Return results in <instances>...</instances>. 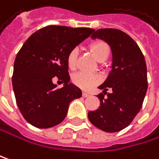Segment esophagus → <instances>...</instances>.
I'll use <instances>...</instances> for the list:
<instances>
[{
	"instance_id": "1",
	"label": "esophagus",
	"mask_w": 159,
	"mask_h": 159,
	"mask_svg": "<svg viewBox=\"0 0 159 159\" xmlns=\"http://www.w3.org/2000/svg\"><path fill=\"white\" fill-rule=\"evenodd\" d=\"M82 95H83V97H84V98H88V97H90V94H89V93H88V92H86V91H84Z\"/></svg>"
}]
</instances>
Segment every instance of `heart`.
<instances>
[{
  "instance_id": "heart-1",
  "label": "heart",
  "mask_w": 159,
  "mask_h": 159,
  "mask_svg": "<svg viewBox=\"0 0 159 159\" xmlns=\"http://www.w3.org/2000/svg\"><path fill=\"white\" fill-rule=\"evenodd\" d=\"M89 49L93 56L99 61H104L109 54H110V47L109 45L102 41H95L90 43ZM78 50L76 48L71 49L68 56H67V65L69 69L74 70L76 67V60H77ZM72 83L82 89L88 90L92 89L93 87L97 86L101 82V77L96 74H89L86 72H77L71 78Z\"/></svg>"
}]
</instances>
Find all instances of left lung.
Here are the masks:
<instances>
[{
	"instance_id": "left-lung-1",
	"label": "left lung",
	"mask_w": 159,
	"mask_h": 159,
	"mask_svg": "<svg viewBox=\"0 0 159 159\" xmlns=\"http://www.w3.org/2000/svg\"><path fill=\"white\" fill-rule=\"evenodd\" d=\"M91 37L111 46L113 65L106 81L99 87L103 89L98 95L101 104L89 112V119L103 131L117 132L133 121L143 106L148 87L145 59L136 42L120 30L100 29ZM109 88L111 93H107Z\"/></svg>"
}]
</instances>
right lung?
I'll list each match as a JSON object with an SVG mask.
<instances>
[{
	"label": "right lung",
	"instance_id": "add662e5",
	"mask_svg": "<svg viewBox=\"0 0 159 159\" xmlns=\"http://www.w3.org/2000/svg\"><path fill=\"white\" fill-rule=\"evenodd\" d=\"M94 31L52 25L35 31L24 43L15 59L12 84L18 109L30 125L48 129L61 123L70 102L82 96L80 89L69 83L67 56ZM54 78L64 87L57 88Z\"/></svg>",
	"mask_w": 159,
	"mask_h": 159
}]
</instances>
